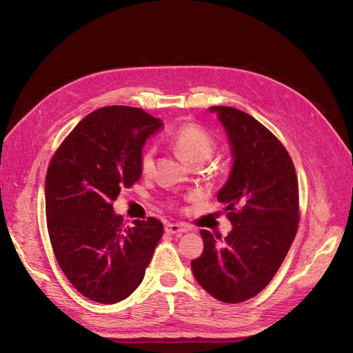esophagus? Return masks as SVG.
<instances>
[{"label": "esophagus", "mask_w": 353, "mask_h": 353, "mask_svg": "<svg viewBox=\"0 0 353 353\" xmlns=\"http://www.w3.org/2000/svg\"><path fill=\"white\" fill-rule=\"evenodd\" d=\"M164 230H165V233H169V234H179V236L188 232L186 228L181 226V225H177V223H169V225H165Z\"/></svg>", "instance_id": "obj_1"}]
</instances>
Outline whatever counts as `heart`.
<instances>
[{"label":"heart","instance_id":"1","mask_svg":"<svg viewBox=\"0 0 353 353\" xmlns=\"http://www.w3.org/2000/svg\"><path fill=\"white\" fill-rule=\"evenodd\" d=\"M170 144L183 161L194 167L203 164L213 154L216 148V139L209 130L201 127L200 124L184 123L174 130V133L170 137ZM153 148L145 147L139 160L141 174H150L153 172Z\"/></svg>","mask_w":353,"mask_h":353}]
</instances>
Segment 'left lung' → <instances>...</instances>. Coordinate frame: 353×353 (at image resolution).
<instances>
[{"mask_svg": "<svg viewBox=\"0 0 353 353\" xmlns=\"http://www.w3.org/2000/svg\"><path fill=\"white\" fill-rule=\"evenodd\" d=\"M229 136L234 164L217 193L232 232L200 230L205 249L192 261L199 285L225 303L261 293L279 270L298 232L299 186L293 161L270 130L242 110L210 107Z\"/></svg>", "mask_w": 353, "mask_h": 353, "instance_id": "8db88e82", "label": "left lung"}]
</instances>
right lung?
I'll list each match as a JSON object with an SVG mask.
<instances>
[{"label":"right lung","mask_w":353,"mask_h":353,"mask_svg":"<svg viewBox=\"0 0 353 353\" xmlns=\"http://www.w3.org/2000/svg\"><path fill=\"white\" fill-rule=\"evenodd\" d=\"M161 121L144 110L108 105L85 116L55 150L46 176L51 248L70 283L99 303H117L141 283L163 223L124 226L113 203L140 179L147 137Z\"/></svg>","instance_id":"add662e5"}]
</instances>
